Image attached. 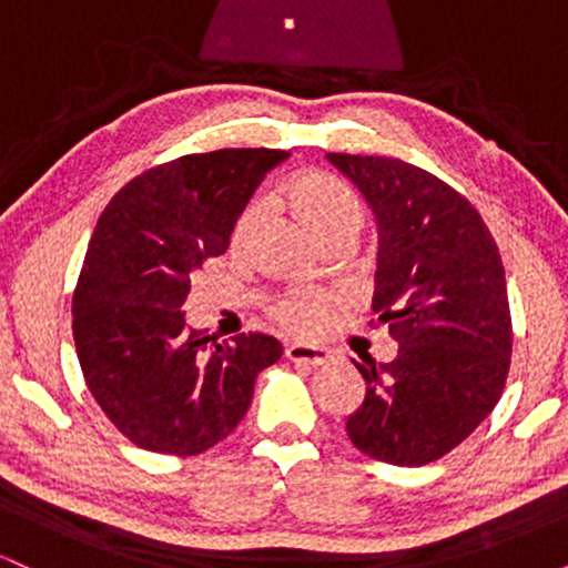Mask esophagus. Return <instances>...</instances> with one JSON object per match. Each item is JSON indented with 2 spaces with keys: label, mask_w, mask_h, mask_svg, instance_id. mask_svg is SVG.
<instances>
[{
  "label": "esophagus",
  "mask_w": 568,
  "mask_h": 568,
  "mask_svg": "<svg viewBox=\"0 0 568 568\" xmlns=\"http://www.w3.org/2000/svg\"><path fill=\"white\" fill-rule=\"evenodd\" d=\"M285 357L293 363H306V366H325L331 361V352L323 347H310V344H288Z\"/></svg>",
  "instance_id": "esophagus-1"
}]
</instances>
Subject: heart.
<instances>
[{
  "label": "heart",
  "mask_w": 568,
  "mask_h": 568,
  "mask_svg": "<svg viewBox=\"0 0 568 568\" xmlns=\"http://www.w3.org/2000/svg\"><path fill=\"white\" fill-rule=\"evenodd\" d=\"M280 197L302 219V224L317 243L325 237H334V234H355L357 226H361V202H357L355 192L344 181H338L336 175L304 173L280 189ZM258 213H262V207L256 202L240 213L237 224H234V243H245L247 234L256 226ZM331 306H334V298L328 293L296 288L280 293L275 302L270 304V315L288 331L306 334L328 315Z\"/></svg>",
  "instance_id": "b5f03b06"
}]
</instances>
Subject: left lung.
<instances>
[{"label": "left lung", "mask_w": 568, "mask_h": 568, "mask_svg": "<svg viewBox=\"0 0 568 568\" xmlns=\"http://www.w3.org/2000/svg\"><path fill=\"white\" fill-rule=\"evenodd\" d=\"M379 226L374 306L393 363H355L366 400L347 419L363 454L422 467L459 446L497 406L510 371L505 266L480 213L438 175L395 158L328 154Z\"/></svg>", "instance_id": "8db88e82"}]
</instances>
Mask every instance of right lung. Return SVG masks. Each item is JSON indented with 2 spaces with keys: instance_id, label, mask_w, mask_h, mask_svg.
I'll return each instance as SVG.
<instances>
[{
  "instance_id": "add662e5",
  "label": "right lung",
  "mask_w": 568,
  "mask_h": 568,
  "mask_svg": "<svg viewBox=\"0 0 568 568\" xmlns=\"http://www.w3.org/2000/svg\"><path fill=\"white\" fill-rule=\"evenodd\" d=\"M288 152L219 149L135 175L98 219L77 280V357L109 422L154 454L194 456L245 416L280 361L266 334L213 342L181 312L192 275L221 256L247 200Z\"/></svg>"
}]
</instances>
